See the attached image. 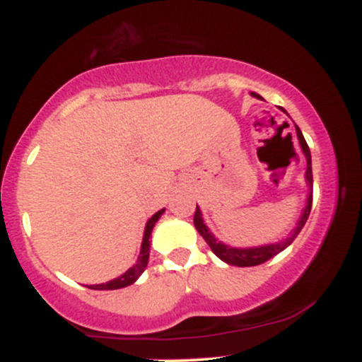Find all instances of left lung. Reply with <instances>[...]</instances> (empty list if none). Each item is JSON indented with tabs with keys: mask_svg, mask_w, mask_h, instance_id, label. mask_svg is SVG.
Listing matches in <instances>:
<instances>
[{
	"mask_svg": "<svg viewBox=\"0 0 362 362\" xmlns=\"http://www.w3.org/2000/svg\"><path fill=\"white\" fill-rule=\"evenodd\" d=\"M252 97L260 98V95L252 93ZM281 110L284 112V114H288V112H286L284 109H281ZM296 136H298V141H300V146L303 149V155H305V158H306V173H305V178H306V185H308V195H306L305 209H303V213L300 216V219H298V223H296V226H294V230L291 231L288 236H284V238L279 240V242H276V243L259 245V247H231V245H226V243L219 242V240L216 238L213 233H211L209 228L206 226L204 219H202L201 209H199V206L195 207V214H194L195 228H197V231H199V233H201L202 238L206 240V243L209 245L211 250L216 253V257H219V259H221L223 262H226V264L236 265V267H253V265L264 264V262H267L269 259H272L274 255H277V253L284 250V248H288L289 245L294 242V238H296V236L300 235L301 228L305 226L306 219H308L310 211H311V201H313V173H311V153H310V148H308V144H306L305 138H303V132L300 131V127H298V126H296Z\"/></svg>",
	"mask_w": 362,
	"mask_h": 362,
	"instance_id": "1",
	"label": "left lung"
}]
</instances>
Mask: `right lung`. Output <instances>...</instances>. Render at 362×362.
<instances>
[{
    "mask_svg": "<svg viewBox=\"0 0 362 362\" xmlns=\"http://www.w3.org/2000/svg\"><path fill=\"white\" fill-rule=\"evenodd\" d=\"M163 213H165V209H160V211H158V213H155V214L151 216V218L148 219L146 228H144L143 243H141V252H139L138 260H136V264L132 265L131 269H127V271L124 272L122 276L115 277V279H112L109 282H103V284L90 286V289H97V291L120 289V288H126V286L134 284V282L139 279V276L144 272V269H146V265H148L149 247H151V245H149V238H151V231H153V228H155L156 221L161 218V214H163Z\"/></svg>",
    "mask_w": 362,
    "mask_h": 362,
    "instance_id": "add662e5",
    "label": "right lung"
}]
</instances>
